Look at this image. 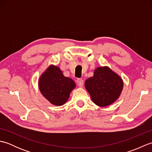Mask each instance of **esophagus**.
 Listing matches in <instances>:
<instances>
[{"label":"esophagus","mask_w":152,"mask_h":152,"mask_svg":"<svg viewBox=\"0 0 152 152\" xmlns=\"http://www.w3.org/2000/svg\"><path fill=\"white\" fill-rule=\"evenodd\" d=\"M76 83L78 84V86L82 87L83 85V80L81 78H78L76 80Z\"/></svg>","instance_id":"obj_1"}]
</instances>
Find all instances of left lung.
I'll return each mask as SVG.
<instances>
[{
    "mask_svg": "<svg viewBox=\"0 0 152 152\" xmlns=\"http://www.w3.org/2000/svg\"><path fill=\"white\" fill-rule=\"evenodd\" d=\"M123 85L120 77L106 66L96 69L94 76L85 82L86 88L93 102L102 107L111 104L118 99Z\"/></svg>",
    "mask_w": 152,
    "mask_h": 152,
    "instance_id": "1",
    "label": "left lung"
}]
</instances>
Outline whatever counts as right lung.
<instances>
[{
	"mask_svg": "<svg viewBox=\"0 0 152 152\" xmlns=\"http://www.w3.org/2000/svg\"><path fill=\"white\" fill-rule=\"evenodd\" d=\"M38 85L42 95L56 106L64 104L76 86L72 79L64 77L59 68L53 65L41 76Z\"/></svg>",
	"mask_w": 152,
	"mask_h": 152,
	"instance_id": "obj_1",
	"label": "right lung"
}]
</instances>
